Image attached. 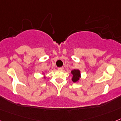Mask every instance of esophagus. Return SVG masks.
<instances>
[{"label": "esophagus", "instance_id": "1", "mask_svg": "<svg viewBox=\"0 0 121 121\" xmlns=\"http://www.w3.org/2000/svg\"><path fill=\"white\" fill-rule=\"evenodd\" d=\"M58 69L59 71H63V70L64 69V68L63 67H60V68H58Z\"/></svg>", "mask_w": 121, "mask_h": 121}]
</instances>
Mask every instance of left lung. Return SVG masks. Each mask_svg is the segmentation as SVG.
<instances>
[{"label": "left lung", "instance_id": "obj_1", "mask_svg": "<svg viewBox=\"0 0 121 121\" xmlns=\"http://www.w3.org/2000/svg\"><path fill=\"white\" fill-rule=\"evenodd\" d=\"M72 74V81L73 82H78L81 80V71L78 69H74L71 71Z\"/></svg>", "mask_w": 121, "mask_h": 121}]
</instances>
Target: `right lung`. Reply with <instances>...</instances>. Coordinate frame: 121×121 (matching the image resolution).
Here are the masks:
<instances>
[{
    "label": "right lung",
    "instance_id": "1",
    "mask_svg": "<svg viewBox=\"0 0 121 121\" xmlns=\"http://www.w3.org/2000/svg\"><path fill=\"white\" fill-rule=\"evenodd\" d=\"M42 74L43 75V79H46V76H45V71H43V72H42Z\"/></svg>",
    "mask_w": 121,
    "mask_h": 121
}]
</instances>
